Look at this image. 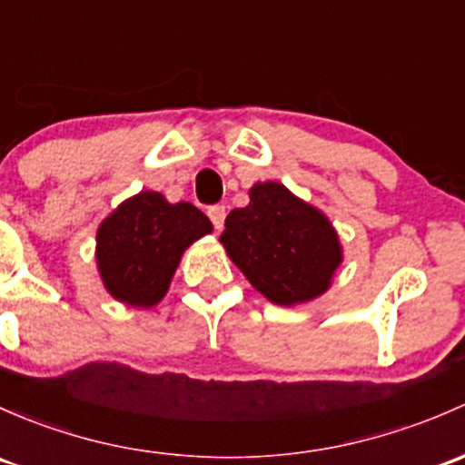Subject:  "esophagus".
I'll use <instances>...</instances> for the list:
<instances>
[{"label":"esophagus","instance_id":"esophagus-1","mask_svg":"<svg viewBox=\"0 0 465 465\" xmlns=\"http://www.w3.org/2000/svg\"><path fill=\"white\" fill-rule=\"evenodd\" d=\"M207 213H209V218H212L213 227L223 229L224 216H227V213H224V204H212V207L207 209Z\"/></svg>","mask_w":465,"mask_h":465}]
</instances>
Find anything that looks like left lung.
Returning a JSON list of instances; mask_svg holds the SVG:
<instances>
[{
  "instance_id": "obj_1",
  "label": "left lung",
  "mask_w": 465,
  "mask_h": 465,
  "mask_svg": "<svg viewBox=\"0 0 465 465\" xmlns=\"http://www.w3.org/2000/svg\"><path fill=\"white\" fill-rule=\"evenodd\" d=\"M249 198L224 220L220 241L229 258L276 305L321 296L341 262L330 220L278 183L256 184Z\"/></svg>"
}]
</instances>
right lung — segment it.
<instances>
[{"label": "right lung", "mask_w": 465, "mask_h": 465, "mask_svg": "<svg viewBox=\"0 0 465 465\" xmlns=\"http://www.w3.org/2000/svg\"><path fill=\"white\" fill-rule=\"evenodd\" d=\"M212 232L192 203L171 204L163 193L126 200L97 229V265L106 290L134 307H151L167 294L183 252Z\"/></svg>", "instance_id": "add662e5"}]
</instances>
